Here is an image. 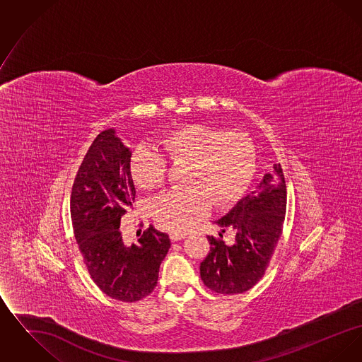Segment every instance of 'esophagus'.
Returning <instances> with one entry per match:
<instances>
[{"label":"esophagus","mask_w":362,"mask_h":362,"mask_svg":"<svg viewBox=\"0 0 362 362\" xmlns=\"http://www.w3.org/2000/svg\"><path fill=\"white\" fill-rule=\"evenodd\" d=\"M170 238H171V240L173 241L183 240V239L186 238V235H185V233H176V232H171V233H170Z\"/></svg>","instance_id":"34e87169"}]
</instances>
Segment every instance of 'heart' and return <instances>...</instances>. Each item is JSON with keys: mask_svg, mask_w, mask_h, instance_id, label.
I'll return each mask as SVG.
<instances>
[{"mask_svg": "<svg viewBox=\"0 0 362 362\" xmlns=\"http://www.w3.org/2000/svg\"><path fill=\"white\" fill-rule=\"evenodd\" d=\"M173 164H187L183 179L186 189L167 191L152 202L156 221L173 232H186L202 220L213 206L235 202L254 171L251 142L235 133L204 124H186L158 141ZM132 175L138 187L155 189L163 185L167 161L149 148H138L132 157Z\"/></svg>", "mask_w": 362, "mask_h": 362, "instance_id": "1", "label": "heart"}]
</instances>
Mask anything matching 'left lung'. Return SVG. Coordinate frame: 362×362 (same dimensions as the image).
Wrapping results in <instances>:
<instances>
[{
	"instance_id": "left-lung-1",
	"label": "left lung",
	"mask_w": 362,
	"mask_h": 362,
	"mask_svg": "<svg viewBox=\"0 0 362 362\" xmlns=\"http://www.w3.org/2000/svg\"><path fill=\"white\" fill-rule=\"evenodd\" d=\"M286 211V186L281 165L262 171L255 186L216 221L220 238L207 236L210 251L199 273L209 289L221 294L250 291L263 276L281 238ZM225 230L237 236L233 245L222 239Z\"/></svg>"
}]
</instances>
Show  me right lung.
Segmentation results:
<instances>
[{"instance_id":"right-lung-1","label":"right lung","mask_w":362,"mask_h":362,"mask_svg":"<svg viewBox=\"0 0 362 362\" xmlns=\"http://www.w3.org/2000/svg\"><path fill=\"white\" fill-rule=\"evenodd\" d=\"M132 155L115 129L102 132L80 165L70 199L74 236L89 274L102 292L126 303L153 292L171 247L170 236L153 226L137 243L122 239V216L136 198Z\"/></svg>"}]
</instances>
